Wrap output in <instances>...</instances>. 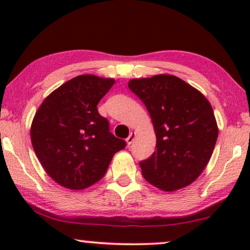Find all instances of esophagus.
Listing matches in <instances>:
<instances>
[{"instance_id":"1","label":"esophagus","mask_w":250,"mask_h":250,"mask_svg":"<svg viewBox=\"0 0 250 250\" xmlns=\"http://www.w3.org/2000/svg\"><path fill=\"white\" fill-rule=\"evenodd\" d=\"M135 135H136V133H135V132H131V133H129L128 138L126 139V142H127V145H128V146H129V145H132L133 141H134Z\"/></svg>"}]
</instances>
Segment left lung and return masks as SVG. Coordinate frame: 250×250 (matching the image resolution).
Here are the masks:
<instances>
[{"mask_svg": "<svg viewBox=\"0 0 250 250\" xmlns=\"http://www.w3.org/2000/svg\"><path fill=\"white\" fill-rule=\"evenodd\" d=\"M128 87L146 104L156 133L157 150L140 163L143 177L166 192L190 186L206 168L218 136L209 101L168 74L134 78Z\"/></svg>", "mask_w": 250, "mask_h": 250, "instance_id": "left-lung-1", "label": "left lung"}]
</instances>
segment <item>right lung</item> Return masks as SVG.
<instances>
[{"label":"right lung","instance_id":"1","mask_svg":"<svg viewBox=\"0 0 250 250\" xmlns=\"http://www.w3.org/2000/svg\"><path fill=\"white\" fill-rule=\"evenodd\" d=\"M114 78L80 75L44 99L30 126V139L41 165L51 179L70 190L100 181L124 140L109 132L97 105Z\"/></svg>","mask_w":250,"mask_h":250}]
</instances>
